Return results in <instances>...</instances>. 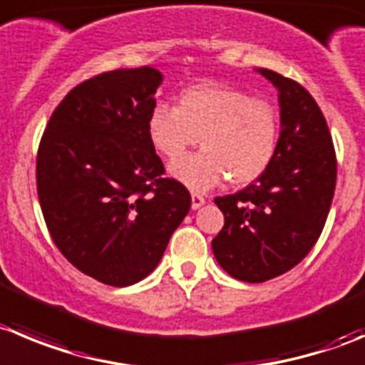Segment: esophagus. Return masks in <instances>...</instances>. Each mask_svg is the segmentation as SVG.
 <instances>
[{
    "label": "esophagus",
    "instance_id": "1",
    "mask_svg": "<svg viewBox=\"0 0 365 365\" xmlns=\"http://www.w3.org/2000/svg\"><path fill=\"white\" fill-rule=\"evenodd\" d=\"M204 204H206V199H204L202 195H197V193H193V195H192V210H199V207H202Z\"/></svg>",
    "mask_w": 365,
    "mask_h": 365
}]
</instances>
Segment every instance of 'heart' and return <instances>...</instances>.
Returning <instances> with one entry per match:
<instances>
[{
	"mask_svg": "<svg viewBox=\"0 0 365 365\" xmlns=\"http://www.w3.org/2000/svg\"><path fill=\"white\" fill-rule=\"evenodd\" d=\"M279 130L272 103L218 82L190 86L173 109L158 103L147 118L152 147L168 159L200 138L202 150L170 165V175L192 192H207L225 177L235 186L255 182L274 161Z\"/></svg>",
	"mask_w": 365,
	"mask_h": 365,
	"instance_id": "b5f03b06",
	"label": "heart"
}]
</instances>
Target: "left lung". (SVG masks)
Returning <instances> with one entry per match:
<instances>
[{
    "label": "left lung",
    "instance_id": "1",
    "mask_svg": "<svg viewBox=\"0 0 365 365\" xmlns=\"http://www.w3.org/2000/svg\"><path fill=\"white\" fill-rule=\"evenodd\" d=\"M277 89L279 143L259 179L217 197L224 227L211 242L218 265L235 279L263 283L310 252L331 206L336 161L321 109L297 82L256 69Z\"/></svg>",
    "mask_w": 365,
    "mask_h": 365
}]
</instances>
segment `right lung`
Returning a JSON list of instances; mask_svg holds the SVG:
<instances>
[{
  "label": "right lung",
  "mask_w": 365,
  "mask_h": 365,
  "mask_svg": "<svg viewBox=\"0 0 365 365\" xmlns=\"http://www.w3.org/2000/svg\"><path fill=\"white\" fill-rule=\"evenodd\" d=\"M163 82L145 66L102 73L58 103L37 154V193L58 251L81 272L128 287L161 262L192 197L161 177L147 118Z\"/></svg>",
  "instance_id": "1"
}]
</instances>
